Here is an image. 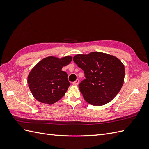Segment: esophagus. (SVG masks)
Segmentation results:
<instances>
[{
    "label": "esophagus",
    "mask_w": 149,
    "mask_h": 149,
    "mask_svg": "<svg viewBox=\"0 0 149 149\" xmlns=\"http://www.w3.org/2000/svg\"><path fill=\"white\" fill-rule=\"evenodd\" d=\"M78 83H79V80H78V79H76L74 82L73 83V84L74 85H78Z\"/></svg>",
    "instance_id": "esophagus-1"
}]
</instances>
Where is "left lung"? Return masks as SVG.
Wrapping results in <instances>:
<instances>
[{
	"label": "left lung",
	"instance_id": "obj_1",
	"mask_svg": "<svg viewBox=\"0 0 149 149\" xmlns=\"http://www.w3.org/2000/svg\"><path fill=\"white\" fill-rule=\"evenodd\" d=\"M73 61L84 73L86 79L79 84L84 100L93 106L111 101L124 81L125 68L118 58L109 54L92 52L78 54Z\"/></svg>",
	"mask_w": 149,
	"mask_h": 149
}]
</instances>
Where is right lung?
Returning <instances> with one entry per match:
<instances>
[{"label":"right lung","mask_w":149,"mask_h":149,"mask_svg":"<svg viewBox=\"0 0 149 149\" xmlns=\"http://www.w3.org/2000/svg\"><path fill=\"white\" fill-rule=\"evenodd\" d=\"M71 60L70 56L61 58L49 56L40 61L31 69L27 83L36 100L51 105L63 97L70 83L67 73L61 69L70 64Z\"/></svg>","instance_id":"1"}]
</instances>
